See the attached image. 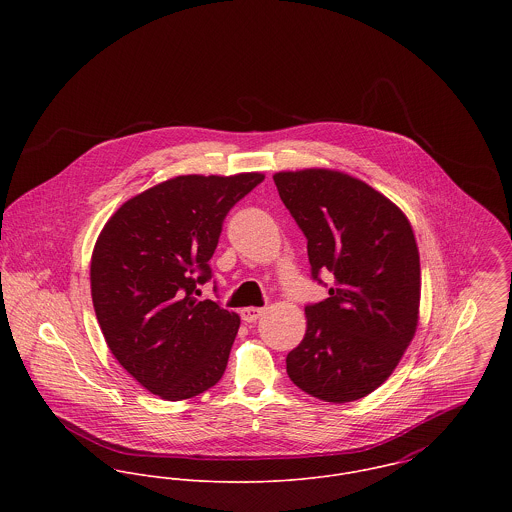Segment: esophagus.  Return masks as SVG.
<instances>
[{
  "mask_svg": "<svg viewBox=\"0 0 512 512\" xmlns=\"http://www.w3.org/2000/svg\"><path fill=\"white\" fill-rule=\"evenodd\" d=\"M264 315V309L262 307H244V309H240V317H242V321H246V323H254V321H258L260 317Z\"/></svg>",
  "mask_w": 512,
  "mask_h": 512,
  "instance_id": "obj_1",
  "label": "esophagus"
}]
</instances>
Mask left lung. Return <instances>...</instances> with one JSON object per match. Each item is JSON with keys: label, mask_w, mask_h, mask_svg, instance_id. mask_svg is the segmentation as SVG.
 <instances>
[{"label": "left lung", "mask_w": 512, "mask_h": 512, "mask_svg": "<svg viewBox=\"0 0 512 512\" xmlns=\"http://www.w3.org/2000/svg\"><path fill=\"white\" fill-rule=\"evenodd\" d=\"M274 183L307 236L313 278H335L325 301L305 307V337L286 359L288 374L325 402L365 398L394 372L418 329L422 276L412 224L345 171H280Z\"/></svg>", "instance_id": "left-lung-1"}]
</instances>
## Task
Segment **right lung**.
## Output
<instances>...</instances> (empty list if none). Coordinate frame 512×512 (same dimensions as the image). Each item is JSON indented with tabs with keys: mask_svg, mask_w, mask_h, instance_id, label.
<instances>
[{
	"mask_svg": "<svg viewBox=\"0 0 512 512\" xmlns=\"http://www.w3.org/2000/svg\"><path fill=\"white\" fill-rule=\"evenodd\" d=\"M262 179L171 177L128 199L96 238L90 292L106 345L163 400L193 398L224 374L240 317L197 295L222 220Z\"/></svg>",
	"mask_w": 512,
	"mask_h": 512,
	"instance_id": "obj_1",
	"label": "right lung"
}]
</instances>
